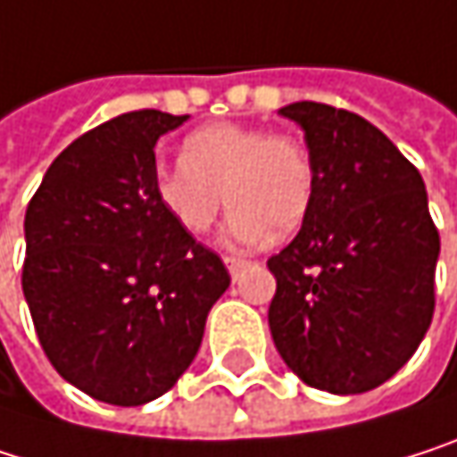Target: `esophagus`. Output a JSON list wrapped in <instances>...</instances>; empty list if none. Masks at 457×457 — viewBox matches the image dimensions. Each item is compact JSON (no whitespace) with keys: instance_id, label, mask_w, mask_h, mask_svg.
<instances>
[{"instance_id":"34e87169","label":"esophagus","mask_w":457,"mask_h":457,"mask_svg":"<svg viewBox=\"0 0 457 457\" xmlns=\"http://www.w3.org/2000/svg\"><path fill=\"white\" fill-rule=\"evenodd\" d=\"M226 266H228V271H231V277L237 279L247 266H250V261H245V258H237V255H226Z\"/></svg>"}]
</instances>
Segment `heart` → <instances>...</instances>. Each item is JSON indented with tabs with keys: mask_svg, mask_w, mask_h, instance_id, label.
Returning a JSON list of instances; mask_svg holds the SVG:
<instances>
[{
	"mask_svg": "<svg viewBox=\"0 0 457 457\" xmlns=\"http://www.w3.org/2000/svg\"><path fill=\"white\" fill-rule=\"evenodd\" d=\"M183 162L156 167L154 196L188 234H204L228 204L226 242L250 247L293 234L314 196V164L290 135L215 121L183 140Z\"/></svg>",
	"mask_w": 457,
	"mask_h": 457,
	"instance_id": "1",
	"label": "heart"
}]
</instances>
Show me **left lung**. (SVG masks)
Segmentation results:
<instances>
[{
    "instance_id": "left-lung-1",
    "label": "left lung",
    "mask_w": 457,
    "mask_h": 457,
    "mask_svg": "<svg viewBox=\"0 0 457 457\" xmlns=\"http://www.w3.org/2000/svg\"><path fill=\"white\" fill-rule=\"evenodd\" d=\"M301 124L314 196L269 269V328L287 367L330 394L386 383L434 317L439 231L420 172L367 119L328 104L279 109Z\"/></svg>"
}]
</instances>
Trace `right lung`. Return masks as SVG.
Masks as SVG:
<instances>
[{"mask_svg": "<svg viewBox=\"0 0 457 457\" xmlns=\"http://www.w3.org/2000/svg\"><path fill=\"white\" fill-rule=\"evenodd\" d=\"M188 116H114L47 167L26 210L23 295L50 364L93 399L137 407L194 361L223 261L154 196L159 135Z\"/></svg>", "mask_w": 457, "mask_h": 457, "instance_id": "obj_1", "label": "right lung"}]
</instances>
